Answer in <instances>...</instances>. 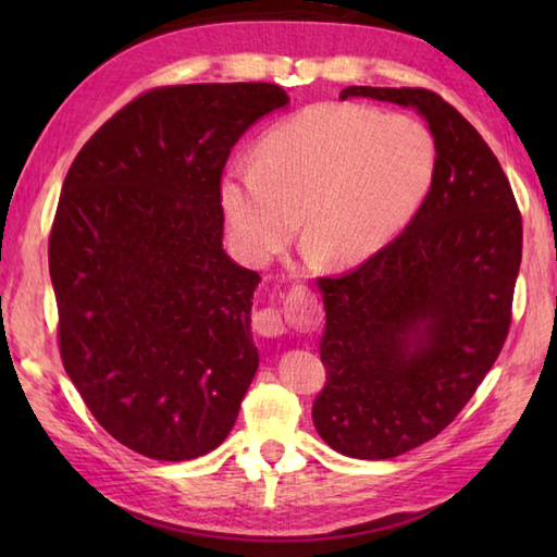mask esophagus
I'll return each mask as SVG.
<instances>
[{
  "mask_svg": "<svg viewBox=\"0 0 557 557\" xmlns=\"http://www.w3.org/2000/svg\"><path fill=\"white\" fill-rule=\"evenodd\" d=\"M252 326L260 336H282L287 332V314L280 307H262L252 314Z\"/></svg>",
  "mask_w": 557,
  "mask_h": 557,
  "instance_id": "1",
  "label": "esophagus"
}]
</instances>
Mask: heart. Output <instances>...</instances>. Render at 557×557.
Wrapping results in <instances>:
<instances>
[{
	"mask_svg": "<svg viewBox=\"0 0 557 557\" xmlns=\"http://www.w3.org/2000/svg\"><path fill=\"white\" fill-rule=\"evenodd\" d=\"M435 174V137L420 120L319 102L262 132L256 159H233L219 201L235 248L252 265L285 248L301 215V243L314 260L354 268L398 238Z\"/></svg>",
	"mask_w": 557,
	"mask_h": 557,
	"instance_id": "heart-1",
	"label": "heart"
}]
</instances>
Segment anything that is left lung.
<instances>
[{"label": "left lung", "mask_w": 557, "mask_h": 557, "mask_svg": "<svg viewBox=\"0 0 557 557\" xmlns=\"http://www.w3.org/2000/svg\"><path fill=\"white\" fill-rule=\"evenodd\" d=\"M346 98L414 108L437 147L430 196L398 238L338 277H319L329 447L391 459L440 435L492 371L511 326L523 225L482 135L425 88L351 86Z\"/></svg>", "instance_id": "left-lung-1"}]
</instances>
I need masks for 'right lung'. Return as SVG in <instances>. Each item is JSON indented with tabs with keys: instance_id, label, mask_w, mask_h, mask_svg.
I'll return each mask as SVG.
<instances>
[{
	"instance_id": "right-lung-1",
	"label": "right lung",
	"mask_w": 557,
	"mask_h": 557,
	"mask_svg": "<svg viewBox=\"0 0 557 557\" xmlns=\"http://www.w3.org/2000/svg\"><path fill=\"white\" fill-rule=\"evenodd\" d=\"M272 83H194L137 96L65 174L49 238L59 348L120 445L186 461L228 437L258 371L260 275L223 250L219 184Z\"/></svg>"
}]
</instances>
